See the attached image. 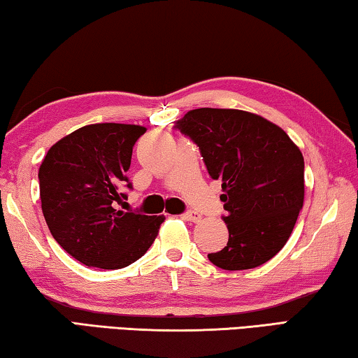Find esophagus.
I'll list each match as a JSON object with an SVG mask.
<instances>
[{
	"label": "esophagus",
	"mask_w": 358,
	"mask_h": 358,
	"mask_svg": "<svg viewBox=\"0 0 358 358\" xmlns=\"http://www.w3.org/2000/svg\"><path fill=\"white\" fill-rule=\"evenodd\" d=\"M182 219H185V220H189V222H200L201 220V215L198 214V213H193V210H189V213H185V214H182Z\"/></svg>",
	"instance_id": "34e87169"
}]
</instances>
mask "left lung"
Instances as JSON below:
<instances>
[{
	"label": "left lung",
	"instance_id": "obj_1",
	"mask_svg": "<svg viewBox=\"0 0 358 358\" xmlns=\"http://www.w3.org/2000/svg\"><path fill=\"white\" fill-rule=\"evenodd\" d=\"M176 128L198 144L210 178L222 180L228 243L209 262L239 271L271 260L303 208L300 148L276 124L241 109H193Z\"/></svg>",
	"mask_w": 358,
	"mask_h": 358
}]
</instances>
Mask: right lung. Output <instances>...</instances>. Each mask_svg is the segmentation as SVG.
<instances>
[{
	"instance_id": "right-lung-1",
	"label": "right lung",
	"mask_w": 358,
	"mask_h": 358,
	"mask_svg": "<svg viewBox=\"0 0 358 358\" xmlns=\"http://www.w3.org/2000/svg\"><path fill=\"white\" fill-rule=\"evenodd\" d=\"M148 128L92 124L52 145L39 166L41 208L52 236L87 266L119 269L141 259L165 215L125 213L133 145ZM131 187V184H127Z\"/></svg>"
}]
</instances>
